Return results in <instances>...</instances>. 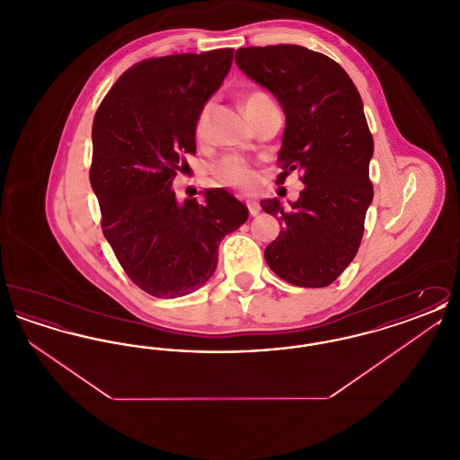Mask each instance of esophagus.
<instances>
[{
	"instance_id": "1",
	"label": "esophagus",
	"mask_w": 460,
	"mask_h": 460,
	"mask_svg": "<svg viewBox=\"0 0 460 460\" xmlns=\"http://www.w3.org/2000/svg\"><path fill=\"white\" fill-rule=\"evenodd\" d=\"M246 207H248V212H250V216H252V217L259 216V212H261V205H259V201H255V199H248V201H246Z\"/></svg>"
}]
</instances>
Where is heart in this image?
<instances>
[{
	"instance_id": "obj_1",
	"label": "heart",
	"mask_w": 460,
	"mask_h": 460,
	"mask_svg": "<svg viewBox=\"0 0 460 460\" xmlns=\"http://www.w3.org/2000/svg\"><path fill=\"white\" fill-rule=\"evenodd\" d=\"M267 96H263L262 93H252L246 96L243 109L248 107L253 102L263 100ZM208 115H210V103H207L205 107L198 111L197 119H195V136L201 137L207 129V122H208ZM216 172L219 175L220 181H224L226 184L231 186H240V188H248L253 184V172L248 167L246 162H243L238 156H227L224 160H220L216 167Z\"/></svg>"
}]
</instances>
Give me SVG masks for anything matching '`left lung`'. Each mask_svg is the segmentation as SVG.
Wrapping results in <instances>:
<instances>
[{"label": "left lung", "instance_id": "1", "mask_svg": "<svg viewBox=\"0 0 460 460\" xmlns=\"http://www.w3.org/2000/svg\"><path fill=\"white\" fill-rule=\"evenodd\" d=\"M234 58L285 111L276 182L291 171H300L304 182L288 210L279 198L261 201L285 226L265 248V262L291 285L329 286L357 255L374 195V141L362 98L334 60L298 44L240 48Z\"/></svg>", "mask_w": 460, "mask_h": 460}]
</instances>
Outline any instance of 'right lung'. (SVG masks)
I'll use <instances>...</instances> for the list:
<instances>
[{
	"label": "right lung",
	"mask_w": 460,
	"mask_h": 460,
	"mask_svg": "<svg viewBox=\"0 0 460 460\" xmlns=\"http://www.w3.org/2000/svg\"><path fill=\"white\" fill-rule=\"evenodd\" d=\"M231 48L150 58L110 89L93 122L89 181L103 234L132 283L156 298L197 291L216 272L219 244L248 219L229 191L179 201L182 155L197 152L198 111L224 83Z\"/></svg>",
	"instance_id": "obj_1"
}]
</instances>
